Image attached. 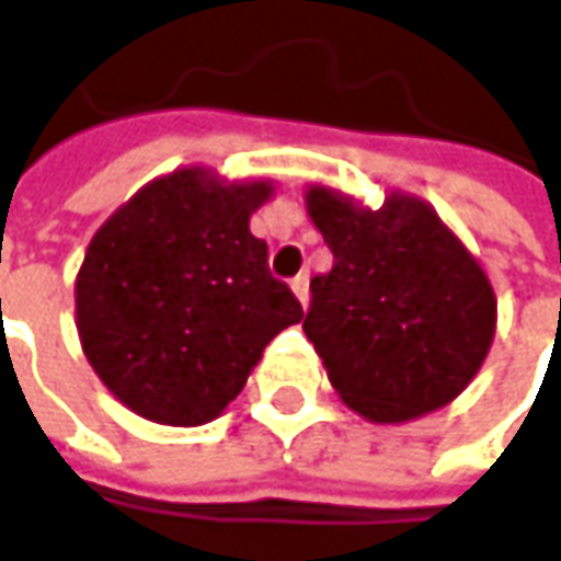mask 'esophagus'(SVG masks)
<instances>
[{
	"label": "esophagus",
	"mask_w": 561,
	"mask_h": 561,
	"mask_svg": "<svg viewBox=\"0 0 561 561\" xmlns=\"http://www.w3.org/2000/svg\"><path fill=\"white\" fill-rule=\"evenodd\" d=\"M291 291H295V297L307 307V300H310V276L307 273H300L297 279H291Z\"/></svg>",
	"instance_id": "34e87169"
}]
</instances>
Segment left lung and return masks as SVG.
<instances>
[{"instance_id":"8db88e82","label":"left lung","mask_w":561,"mask_h":561,"mask_svg":"<svg viewBox=\"0 0 561 561\" xmlns=\"http://www.w3.org/2000/svg\"><path fill=\"white\" fill-rule=\"evenodd\" d=\"M304 205L334 266L310 282L304 331L331 387L371 424H409L470 387L497 331V297L436 208L390 190L368 208L310 184Z\"/></svg>"}]
</instances>
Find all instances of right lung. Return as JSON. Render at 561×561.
<instances>
[{
	"label": "right lung",
	"instance_id": "obj_1",
	"mask_svg": "<svg viewBox=\"0 0 561 561\" xmlns=\"http://www.w3.org/2000/svg\"><path fill=\"white\" fill-rule=\"evenodd\" d=\"M273 193L270 178L227 181L184 165L140 186L91 236L76 273L79 344L137 417L215 421L266 344L304 319L249 230Z\"/></svg>",
	"mask_w": 561,
	"mask_h": 561
}]
</instances>
